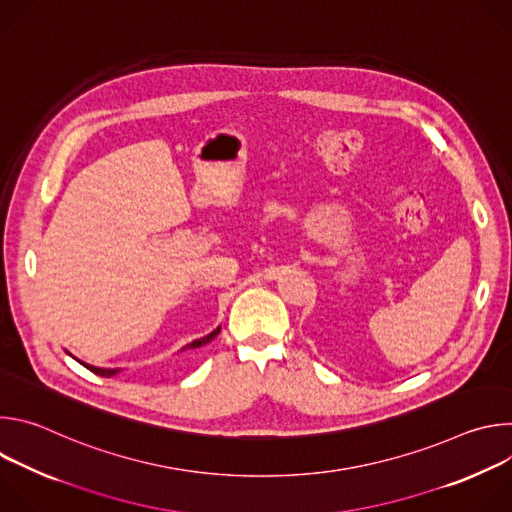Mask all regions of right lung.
Wrapping results in <instances>:
<instances>
[{"mask_svg":"<svg viewBox=\"0 0 512 512\" xmlns=\"http://www.w3.org/2000/svg\"><path fill=\"white\" fill-rule=\"evenodd\" d=\"M218 332H221V328H216L214 332H210L208 336H204V338H200V340H194V342H192V344H188L184 350H188V348H198V346H202V344L210 342ZM83 364H85V362H83ZM85 367H87L91 373L99 375V377H113V375L117 373V369H97V367H91V364H85Z\"/></svg>","mask_w":512,"mask_h":512,"instance_id":"obj_1","label":"right lung"}]
</instances>
